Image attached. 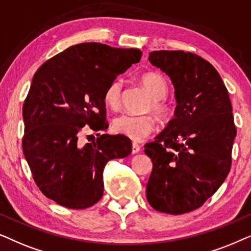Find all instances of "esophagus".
I'll use <instances>...</instances> for the list:
<instances>
[{
    "label": "esophagus",
    "mask_w": 251,
    "mask_h": 251,
    "mask_svg": "<svg viewBox=\"0 0 251 251\" xmlns=\"http://www.w3.org/2000/svg\"><path fill=\"white\" fill-rule=\"evenodd\" d=\"M140 151V146L138 145V143L133 142L132 145V153H138Z\"/></svg>",
    "instance_id": "1"
}]
</instances>
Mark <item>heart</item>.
Returning <instances> with one entry per match:
<instances>
[{"mask_svg":"<svg viewBox=\"0 0 251 251\" xmlns=\"http://www.w3.org/2000/svg\"><path fill=\"white\" fill-rule=\"evenodd\" d=\"M141 83L146 91L151 96V109L160 118H166L171 113V108L164 101V98L169 92V85L158 73L149 72L141 76ZM123 80L117 78L112 80L105 88L103 94V101L105 105L111 109L119 108L122 101ZM156 128V122L151 116H134L123 113L116 117L112 122L113 132L127 136L133 141H141L142 139L149 136Z\"/></svg>","mask_w":251,"mask_h":251,"instance_id":"heart-1","label":"heart"}]
</instances>
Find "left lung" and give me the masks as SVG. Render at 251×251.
Wrapping results in <instances>:
<instances>
[{"mask_svg": "<svg viewBox=\"0 0 251 251\" xmlns=\"http://www.w3.org/2000/svg\"><path fill=\"white\" fill-rule=\"evenodd\" d=\"M148 59L171 79L176 108L145 146L152 162L147 200L157 211L182 215L203 205L228 175L236 136L232 103L217 70L195 53L159 50Z\"/></svg>", "mask_w": 251, "mask_h": 251, "instance_id": "1", "label": "left lung"}]
</instances>
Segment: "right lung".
I'll list each match as a JSON object with an SVG mask.
<instances>
[{"instance_id": "1", "label": "right lung", "mask_w": 251, "mask_h": 251, "mask_svg": "<svg viewBox=\"0 0 251 251\" xmlns=\"http://www.w3.org/2000/svg\"><path fill=\"white\" fill-rule=\"evenodd\" d=\"M139 49L98 42L69 47L40 66L23 105V151L43 195L69 209H86L103 195V170L125 158V135H99L82 146L83 129L105 131L103 94L117 75L139 63Z\"/></svg>"}]
</instances>
